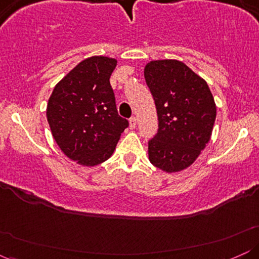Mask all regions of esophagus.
I'll use <instances>...</instances> for the list:
<instances>
[{"instance_id":"obj_1","label":"esophagus","mask_w":259,"mask_h":259,"mask_svg":"<svg viewBox=\"0 0 259 259\" xmlns=\"http://www.w3.org/2000/svg\"><path fill=\"white\" fill-rule=\"evenodd\" d=\"M129 126H130V129H135L136 127V118L135 117H132L129 119Z\"/></svg>"}]
</instances>
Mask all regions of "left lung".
<instances>
[{
    "mask_svg": "<svg viewBox=\"0 0 259 259\" xmlns=\"http://www.w3.org/2000/svg\"><path fill=\"white\" fill-rule=\"evenodd\" d=\"M145 80L158 115V132L148 141V158L167 173L186 169L212 135L217 107L206 80L177 59L151 61Z\"/></svg>",
    "mask_w": 259,
    "mask_h": 259,
    "instance_id": "left-lung-1",
    "label": "left lung"
}]
</instances>
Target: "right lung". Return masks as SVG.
I'll return each mask as SVG.
<instances>
[{
    "instance_id": "1",
    "label": "right lung",
    "mask_w": 259,
    "mask_h": 259,
    "mask_svg": "<svg viewBox=\"0 0 259 259\" xmlns=\"http://www.w3.org/2000/svg\"><path fill=\"white\" fill-rule=\"evenodd\" d=\"M117 59L94 56L73 68L53 89L46 115L65 156L94 167L112 156L129 121L119 117L109 82Z\"/></svg>"
}]
</instances>
